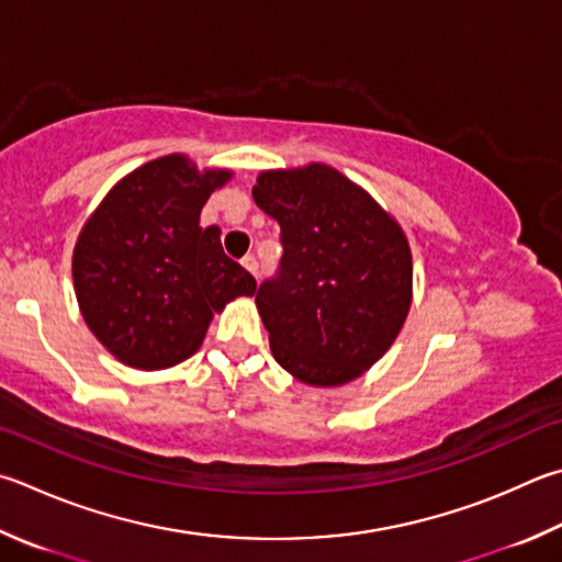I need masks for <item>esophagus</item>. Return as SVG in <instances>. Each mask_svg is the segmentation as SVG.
I'll list each match as a JSON object with an SVG mask.
<instances>
[{"instance_id": "1", "label": "esophagus", "mask_w": 562, "mask_h": 562, "mask_svg": "<svg viewBox=\"0 0 562 562\" xmlns=\"http://www.w3.org/2000/svg\"><path fill=\"white\" fill-rule=\"evenodd\" d=\"M240 262H243V268H246L250 274H255V278H258V260H255V255H246V258H243Z\"/></svg>"}]
</instances>
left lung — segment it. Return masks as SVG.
<instances>
[{"label":"left lung","instance_id":"left-lung-1","mask_svg":"<svg viewBox=\"0 0 562 562\" xmlns=\"http://www.w3.org/2000/svg\"><path fill=\"white\" fill-rule=\"evenodd\" d=\"M252 199L280 223V270L255 292L274 361L310 385L359 379L411 310L403 228L326 165L262 171Z\"/></svg>","mask_w":562,"mask_h":562}]
</instances>
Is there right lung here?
I'll return each mask as SVG.
<instances>
[{
  "label": "right lung",
  "mask_w": 562,
  "mask_h": 562,
  "mask_svg": "<svg viewBox=\"0 0 562 562\" xmlns=\"http://www.w3.org/2000/svg\"><path fill=\"white\" fill-rule=\"evenodd\" d=\"M226 169L199 171L183 155L147 161L120 179L86 221L74 250V284L88 329L117 361L169 369L206 336L213 312L255 294L201 209Z\"/></svg>",
  "instance_id": "add662e5"
}]
</instances>
